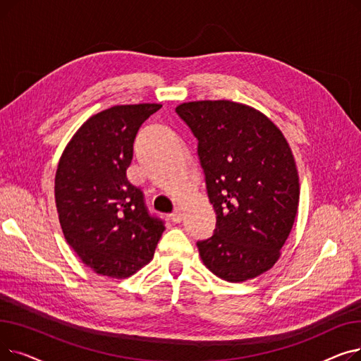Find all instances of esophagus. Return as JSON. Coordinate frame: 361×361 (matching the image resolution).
Instances as JSON below:
<instances>
[{
	"label": "esophagus",
	"instance_id": "1",
	"mask_svg": "<svg viewBox=\"0 0 361 361\" xmlns=\"http://www.w3.org/2000/svg\"><path fill=\"white\" fill-rule=\"evenodd\" d=\"M171 219L176 224H180L183 221V211L181 209H176L173 214H171Z\"/></svg>",
	"mask_w": 361,
	"mask_h": 361
}]
</instances>
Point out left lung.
Returning a JSON list of instances; mask_svg holds the SVG:
<instances>
[{"mask_svg":"<svg viewBox=\"0 0 361 361\" xmlns=\"http://www.w3.org/2000/svg\"><path fill=\"white\" fill-rule=\"evenodd\" d=\"M199 140L215 234L197 243L204 267L228 282L268 272L281 257L298 214L293 150L275 123L234 101H193L176 108Z\"/></svg>","mask_w":361,"mask_h":361,"instance_id":"left-lung-1","label":"left lung"}]
</instances>
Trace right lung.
I'll return each mask as SVG.
<instances>
[{
  "mask_svg": "<svg viewBox=\"0 0 361 361\" xmlns=\"http://www.w3.org/2000/svg\"><path fill=\"white\" fill-rule=\"evenodd\" d=\"M161 104L116 105L74 133L55 173V206L64 238L98 275L124 279L154 257L165 230L150 218L126 171L139 127Z\"/></svg>",
  "mask_w": 361,
  "mask_h": 361,
  "instance_id": "add662e5",
  "label": "right lung"
}]
</instances>
